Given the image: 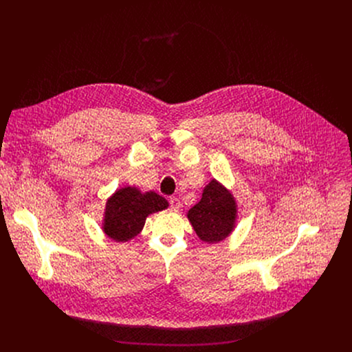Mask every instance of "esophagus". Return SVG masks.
I'll list each match as a JSON object with an SVG mask.
<instances>
[{
    "label": "esophagus",
    "instance_id": "34e87169",
    "mask_svg": "<svg viewBox=\"0 0 352 352\" xmlns=\"http://www.w3.org/2000/svg\"><path fill=\"white\" fill-rule=\"evenodd\" d=\"M170 206H171V209H174V210H179V209H181L179 199H178V197H170Z\"/></svg>",
    "mask_w": 352,
    "mask_h": 352
}]
</instances>
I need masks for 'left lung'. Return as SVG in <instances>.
Returning a JSON list of instances; mask_svg holds the SVG:
<instances>
[{
	"mask_svg": "<svg viewBox=\"0 0 352 352\" xmlns=\"http://www.w3.org/2000/svg\"><path fill=\"white\" fill-rule=\"evenodd\" d=\"M236 205L230 190L213 179L189 212L188 219L197 236L209 243L223 241L235 226Z\"/></svg>",
	"mask_w": 352,
	"mask_h": 352,
	"instance_id": "obj_1",
	"label": "left lung"
}]
</instances>
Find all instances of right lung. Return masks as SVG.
<instances>
[{"label": "right lung", "instance_id": "obj_1", "mask_svg": "<svg viewBox=\"0 0 352 352\" xmlns=\"http://www.w3.org/2000/svg\"><path fill=\"white\" fill-rule=\"evenodd\" d=\"M167 208V200L156 192L142 193L132 186L122 188L107 200L104 232L117 242L129 241L142 231L148 214Z\"/></svg>", "mask_w": 352, "mask_h": 352}]
</instances>
